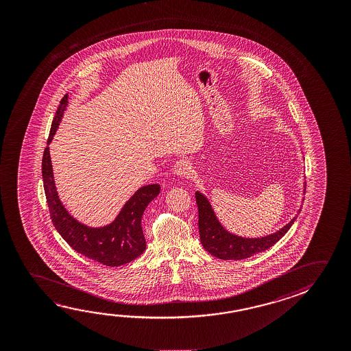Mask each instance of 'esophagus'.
<instances>
[{
    "mask_svg": "<svg viewBox=\"0 0 351 351\" xmlns=\"http://www.w3.org/2000/svg\"><path fill=\"white\" fill-rule=\"evenodd\" d=\"M173 171L175 175H178L180 178H189L191 173H192V164L186 159H180V160L175 162Z\"/></svg>",
    "mask_w": 351,
    "mask_h": 351,
    "instance_id": "1",
    "label": "esophagus"
}]
</instances>
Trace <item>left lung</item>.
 I'll list each match as a JSON object with an SVG mask.
<instances>
[{"mask_svg":"<svg viewBox=\"0 0 351 351\" xmlns=\"http://www.w3.org/2000/svg\"><path fill=\"white\" fill-rule=\"evenodd\" d=\"M304 191H306V182H304ZM195 202L198 206V229H199L202 246L213 256L225 261L248 258L256 253L262 252L271 247L287 234V230L293 226L301 212V206H300L298 214L287 225H284L282 229H279L273 234L261 236V237H245V236L236 235L234 232H231L220 223L210 202L199 191L195 192ZM302 203H304V198H302Z\"/></svg>","mask_w":351,"mask_h":351,"instance_id":"left-lung-1","label":"left lung"}]
</instances>
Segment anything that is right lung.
<instances>
[{"label":"right lung","mask_w":351,"mask_h":351,"mask_svg":"<svg viewBox=\"0 0 351 351\" xmlns=\"http://www.w3.org/2000/svg\"><path fill=\"white\" fill-rule=\"evenodd\" d=\"M67 105L69 94L60 101L52 121L41 165L52 224L71 247L88 258L109 267L126 265L141 256L147 247L142 229V217L150 202L160 193V184H147L136 191L110 224L93 228L72 217L58 197L49 150V144L58 131Z\"/></svg>","instance_id":"right-lung-1"}]
</instances>
